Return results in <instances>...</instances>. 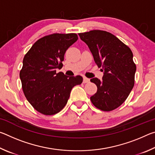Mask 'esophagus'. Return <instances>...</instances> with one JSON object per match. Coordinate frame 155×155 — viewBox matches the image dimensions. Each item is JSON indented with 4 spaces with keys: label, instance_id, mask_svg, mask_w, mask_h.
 <instances>
[{
    "label": "esophagus",
    "instance_id": "obj_1",
    "mask_svg": "<svg viewBox=\"0 0 155 155\" xmlns=\"http://www.w3.org/2000/svg\"><path fill=\"white\" fill-rule=\"evenodd\" d=\"M83 83H88L90 82V79H89L87 77H83Z\"/></svg>",
    "mask_w": 155,
    "mask_h": 155
}]
</instances>
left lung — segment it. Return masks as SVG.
<instances>
[{"label": "left lung", "instance_id": "1", "mask_svg": "<svg viewBox=\"0 0 155 155\" xmlns=\"http://www.w3.org/2000/svg\"><path fill=\"white\" fill-rule=\"evenodd\" d=\"M92 53L94 61L104 72L103 81L90 79L97 86L90 97L96 108L110 111L120 107L129 95L135 84L136 65L129 47L111 33L93 30L78 33Z\"/></svg>", "mask_w": 155, "mask_h": 155}]
</instances>
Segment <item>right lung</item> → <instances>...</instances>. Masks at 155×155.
Segmentation results:
<instances>
[{"label":"right lung","mask_w":155,"mask_h":155,"mask_svg":"<svg viewBox=\"0 0 155 155\" xmlns=\"http://www.w3.org/2000/svg\"><path fill=\"white\" fill-rule=\"evenodd\" d=\"M78 40L76 33H54L35 42L23 59L20 72L23 92L38 112L59 113L67 104L70 91L83 82L81 76L68 77L56 72L62 67L65 51Z\"/></svg>","instance_id":"right-lung-1"}]
</instances>
